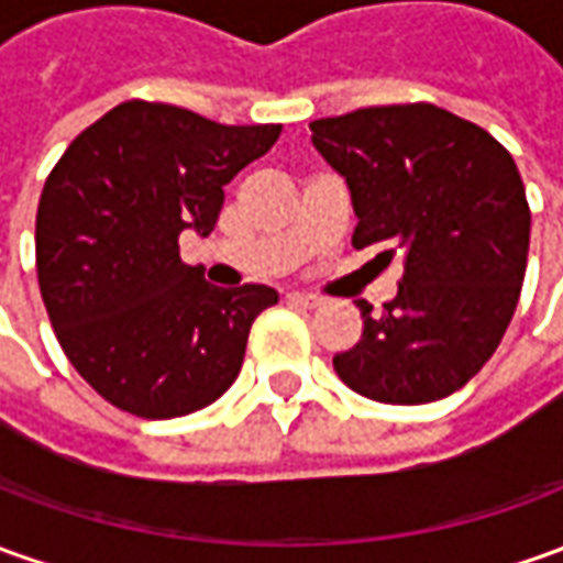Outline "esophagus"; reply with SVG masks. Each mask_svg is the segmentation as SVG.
<instances>
[{
  "instance_id": "34e87169",
  "label": "esophagus",
  "mask_w": 563,
  "mask_h": 563,
  "mask_svg": "<svg viewBox=\"0 0 563 563\" xmlns=\"http://www.w3.org/2000/svg\"><path fill=\"white\" fill-rule=\"evenodd\" d=\"M288 303L300 306V309H316V306H321V297H316V294H303V290H290Z\"/></svg>"
}]
</instances>
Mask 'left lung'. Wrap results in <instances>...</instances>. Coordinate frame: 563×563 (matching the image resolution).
Returning a JSON list of instances; mask_svg holds the SVG:
<instances>
[{
    "label": "left lung",
    "mask_w": 563,
    "mask_h": 563,
    "mask_svg": "<svg viewBox=\"0 0 563 563\" xmlns=\"http://www.w3.org/2000/svg\"><path fill=\"white\" fill-rule=\"evenodd\" d=\"M312 143L346 177L352 244L405 254L395 300L374 312L333 371L383 405H429L463 389L494 355L521 297L530 208L511 153L435 103L316 119Z\"/></svg>",
    "instance_id": "8db88e82"
}]
</instances>
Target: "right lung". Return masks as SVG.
Instances as JSON below:
<instances>
[{"mask_svg": "<svg viewBox=\"0 0 563 563\" xmlns=\"http://www.w3.org/2000/svg\"><path fill=\"white\" fill-rule=\"evenodd\" d=\"M282 125H220L125 100L54 165L36 211L38 290L81 379L143 420L201 410L230 389L266 285L214 288L180 260V232L214 230L223 186Z\"/></svg>", "mask_w": 563, "mask_h": 563, "instance_id": "right-lung-1", "label": "right lung"}]
</instances>
